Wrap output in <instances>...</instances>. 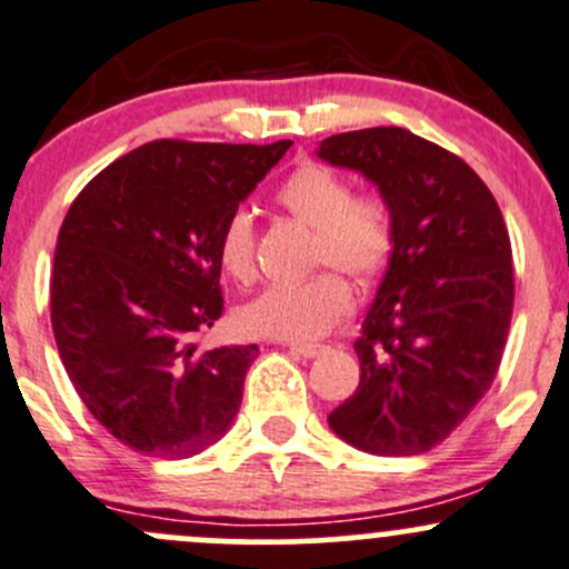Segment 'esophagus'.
<instances>
[{
  "label": "esophagus",
  "mask_w": 569,
  "mask_h": 569,
  "mask_svg": "<svg viewBox=\"0 0 569 569\" xmlns=\"http://www.w3.org/2000/svg\"><path fill=\"white\" fill-rule=\"evenodd\" d=\"M289 351L302 356V359H316V356H321L327 348L323 346H302V342H289Z\"/></svg>",
  "instance_id": "1"
}]
</instances>
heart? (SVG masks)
Listing matches in <instances>:
<instances>
[{
    "label": "heart",
    "mask_w": 569,
    "mask_h": 569,
    "mask_svg": "<svg viewBox=\"0 0 569 569\" xmlns=\"http://www.w3.org/2000/svg\"><path fill=\"white\" fill-rule=\"evenodd\" d=\"M286 213L313 229V264H329L370 289L383 280L397 253V218L380 191L353 193L342 172L305 161L280 183ZM218 261L229 278L248 283L256 274V232L248 210L227 216L218 232ZM351 286L335 270L302 283H274L240 310V327L280 342L318 340L351 310Z\"/></svg>",
    "instance_id": "obj_1"
}]
</instances>
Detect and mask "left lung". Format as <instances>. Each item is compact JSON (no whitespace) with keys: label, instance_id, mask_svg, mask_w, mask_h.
I'll list each match as a JSON object with an SVG mask.
<instances>
[{"label":"left lung","instance_id":"obj_1","mask_svg":"<svg viewBox=\"0 0 569 569\" xmlns=\"http://www.w3.org/2000/svg\"><path fill=\"white\" fill-rule=\"evenodd\" d=\"M318 156L395 208L397 253L353 342L361 380L329 427L378 457L440 446L495 380L513 316L510 237L467 161L408 129L327 137Z\"/></svg>","mask_w":569,"mask_h":569}]
</instances>
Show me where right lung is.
Instances as JSON below:
<instances>
[{
  "mask_svg": "<svg viewBox=\"0 0 569 569\" xmlns=\"http://www.w3.org/2000/svg\"><path fill=\"white\" fill-rule=\"evenodd\" d=\"M289 146L153 140L67 210L51 274L56 346L91 416L132 451L186 459L232 427L259 348L202 351L197 337L223 313L218 232Z\"/></svg>",
  "mask_w": 569,
  "mask_h": 569,
  "instance_id": "1",
  "label": "right lung"
}]
</instances>
